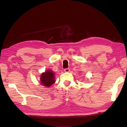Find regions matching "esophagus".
<instances>
[{"instance_id":"obj_1","label":"esophagus","mask_w":127,"mask_h":127,"mask_svg":"<svg viewBox=\"0 0 127 127\" xmlns=\"http://www.w3.org/2000/svg\"><path fill=\"white\" fill-rule=\"evenodd\" d=\"M64 71L65 72H69L70 69L69 68H66V69H64Z\"/></svg>"}]
</instances>
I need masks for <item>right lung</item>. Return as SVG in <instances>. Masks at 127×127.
I'll use <instances>...</instances> for the list:
<instances>
[{
    "mask_svg": "<svg viewBox=\"0 0 127 127\" xmlns=\"http://www.w3.org/2000/svg\"><path fill=\"white\" fill-rule=\"evenodd\" d=\"M40 81L42 85L49 87L55 83L56 80L54 72L50 70L43 72L41 75Z\"/></svg>",
    "mask_w": 127,
    "mask_h": 127,
    "instance_id": "add662e5",
    "label": "right lung"
}]
</instances>
